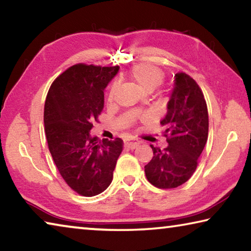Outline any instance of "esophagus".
Listing matches in <instances>:
<instances>
[{
    "label": "esophagus",
    "mask_w": 251,
    "mask_h": 251,
    "mask_svg": "<svg viewBox=\"0 0 251 251\" xmlns=\"http://www.w3.org/2000/svg\"><path fill=\"white\" fill-rule=\"evenodd\" d=\"M124 145L127 148H130V150H134V148L139 145V142L136 141V139H126L124 142Z\"/></svg>",
    "instance_id": "1"
}]
</instances>
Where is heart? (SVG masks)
Masks as SVG:
<instances>
[{"label":"heart","mask_w":251,"mask_h":251,"mask_svg":"<svg viewBox=\"0 0 251 251\" xmlns=\"http://www.w3.org/2000/svg\"><path fill=\"white\" fill-rule=\"evenodd\" d=\"M128 78L133 82L139 90L151 93L155 90L157 86H159L164 79V73L160 69L151 65V64H138L131 67L128 72ZM116 92V84H113L108 92V101L114 100ZM142 105L139 104L136 110L141 109Z\"/></svg>","instance_id":"1"}]
</instances>
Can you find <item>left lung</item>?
Here are the masks:
<instances>
[{
    "label": "left lung",
    "mask_w": 251,
    "mask_h": 251,
    "mask_svg": "<svg viewBox=\"0 0 251 251\" xmlns=\"http://www.w3.org/2000/svg\"><path fill=\"white\" fill-rule=\"evenodd\" d=\"M167 114L160 121L168 146L151 145L154 156L145 166L147 180L157 188H176L193 176L208 138V110L202 92L186 73L175 74Z\"/></svg>",
    "instance_id": "8db88e82"
}]
</instances>
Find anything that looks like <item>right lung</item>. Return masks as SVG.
Returning a JSON list of instances; mask_svg holds the SVG:
<instances>
[{
	"instance_id": "obj_1",
	"label": "right lung",
	"mask_w": 251,
	"mask_h": 251,
	"mask_svg": "<svg viewBox=\"0 0 251 251\" xmlns=\"http://www.w3.org/2000/svg\"><path fill=\"white\" fill-rule=\"evenodd\" d=\"M120 66L76 64L50 85L44 106L49 150L63 179L85 197L96 196L113 180L123 141L91 136L104 108V90Z\"/></svg>"
}]
</instances>
